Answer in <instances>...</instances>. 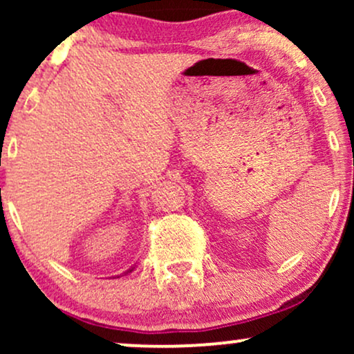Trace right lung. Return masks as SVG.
I'll return each instance as SVG.
<instances>
[{
    "label": "right lung",
    "instance_id": "add662e5",
    "mask_svg": "<svg viewBox=\"0 0 354 354\" xmlns=\"http://www.w3.org/2000/svg\"><path fill=\"white\" fill-rule=\"evenodd\" d=\"M133 270H135V266H133V268H131V270H128V271H126V273H124V274H128V273H131V271H133Z\"/></svg>",
    "mask_w": 354,
    "mask_h": 354
}]
</instances>
